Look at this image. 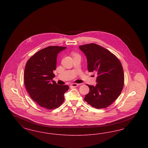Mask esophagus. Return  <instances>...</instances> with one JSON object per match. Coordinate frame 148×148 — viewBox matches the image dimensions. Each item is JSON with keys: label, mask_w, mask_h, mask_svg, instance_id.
Masks as SVG:
<instances>
[{"label": "esophagus", "mask_w": 148, "mask_h": 148, "mask_svg": "<svg viewBox=\"0 0 148 148\" xmlns=\"http://www.w3.org/2000/svg\"><path fill=\"white\" fill-rule=\"evenodd\" d=\"M78 85H79V84H77V83H72L71 84V86H72V87H77Z\"/></svg>", "instance_id": "esophagus-1"}]
</instances>
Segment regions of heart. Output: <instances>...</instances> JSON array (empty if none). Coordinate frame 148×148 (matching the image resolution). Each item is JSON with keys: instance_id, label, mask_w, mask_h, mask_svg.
<instances>
[{"instance_id": "b5f03b06", "label": "heart", "mask_w": 148, "mask_h": 148, "mask_svg": "<svg viewBox=\"0 0 148 148\" xmlns=\"http://www.w3.org/2000/svg\"><path fill=\"white\" fill-rule=\"evenodd\" d=\"M75 55H76V54H74V56H75Z\"/></svg>"}]
</instances>
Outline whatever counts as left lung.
I'll use <instances>...</instances> for the list:
<instances>
[{"mask_svg":"<svg viewBox=\"0 0 148 148\" xmlns=\"http://www.w3.org/2000/svg\"><path fill=\"white\" fill-rule=\"evenodd\" d=\"M86 56L88 69L97 73L94 86L88 85L89 92L84 100L96 109L106 108L118 98L124 86V75L119 60L103 47L91 43L79 46Z\"/></svg>","mask_w":148,"mask_h":148,"instance_id":"1","label":"left lung"}]
</instances>
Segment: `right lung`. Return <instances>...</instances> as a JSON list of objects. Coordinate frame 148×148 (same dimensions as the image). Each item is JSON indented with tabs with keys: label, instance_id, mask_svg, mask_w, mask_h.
I'll return each mask as SVG.
<instances>
[{
	"label": "right lung",
	"instance_id": "1",
	"mask_svg": "<svg viewBox=\"0 0 148 148\" xmlns=\"http://www.w3.org/2000/svg\"><path fill=\"white\" fill-rule=\"evenodd\" d=\"M66 47L49 46L36 52L26 64L24 84L30 98L38 105L47 109H54L62 105L68 85H59L53 80L56 69L59 53Z\"/></svg>",
	"mask_w": 148,
	"mask_h": 148
}]
</instances>
